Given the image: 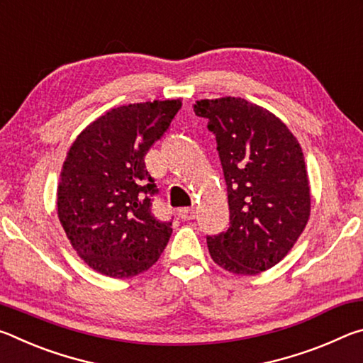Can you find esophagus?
Instances as JSON below:
<instances>
[{"label":"esophagus","instance_id":"34e87169","mask_svg":"<svg viewBox=\"0 0 363 363\" xmlns=\"http://www.w3.org/2000/svg\"><path fill=\"white\" fill-rule=\"evenodd\" d=\"M179 218L182 220H190L195 218V210H192V208H181L179 210Z\"/></svg>","mask_w":363,"mask_h":363}]
</instances>
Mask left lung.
I'll use <instances>...</instances> for the list:
<instances>
[{
    "mask_svg": "<svg viewBox=\"0 0 363 363\" xmlns=\"http://www.w3.org/2000/svg\"><path fill=\"white\" fill-rule=\"evenodd\" d=\"M194 112L216 136L230 211L229 229L208 235V250L232 274H261L284 259L309 220L303 150L284 121L242 97L196 101Z\"/></svg>",
    "mask_w": 363,
    "mask_h": 363,
    "instance_id": "8db88e82",
    "label": "left lung"
}]
</instances>
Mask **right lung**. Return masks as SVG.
Returning a JSON list of instances; mask_svg holds the SVG:
<instances>
[{"label":"right lung","instance_id":"obj_1","mask_svg":"<svg viewBox=\"0 0 363 363\" xmlns=\"http://www.w3.org/2000/svg\"><path fill=\"white\" fill-rule=\"evenodd\" d=\"M182 102L153 101L108 110L78 134L57 186V216L78 256L96 272L130 279L158 261L171 220L152 213L157 184L145 168L150 147Z\"/></svg>","mask_w":363,"mask_h":363}]
</instances>
